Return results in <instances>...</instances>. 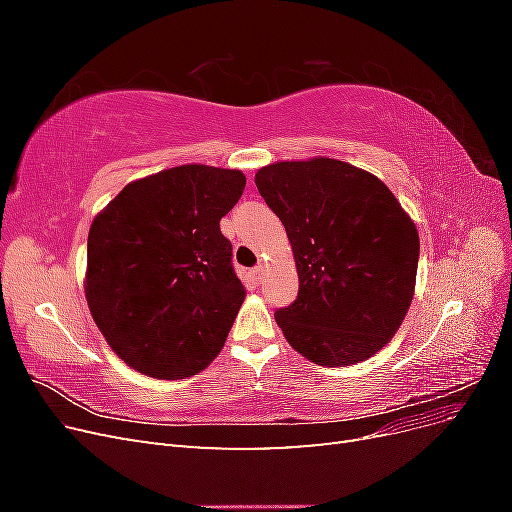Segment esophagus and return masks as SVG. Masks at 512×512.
I'll list each match as a JSON object with an SVG mask.
<instances>
[{
    "instance_id": "34e87169",
    "label": "esophagus",
    "mask_w": 512,
    "mask_h": 512,
    "mask_svg": "<svg viewBox=\"0 0 512 512\" xmlns=\"http://www.w3.org/2000/svg\"><path fill=\"white\" fill-rule=\"evenodd\" d=\"M262 275H265V265H258L252 269V280L262 282Z\"/></svg>"
}]
</instances>
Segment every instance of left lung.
Here are the masks:
<instances>
[{
    "label": "left lung",
    "mask_w": 512,
    "mask_h": 512,
    "mask_svg": "<svg viewBox=\"0 0 512 512\" xmlns=\"http://www.w3.org/2000/svg\"><path fill=\"white\" fill-rule=\"evenodd\" d=\"M254 181L297 262L299 297L275 312L288 344L324 367L374 356L414 297L421 243L410 215L376 175L333 158L275 162Z\"/></svg>",
    "instance_id": "obj_1"
}]
</instances>
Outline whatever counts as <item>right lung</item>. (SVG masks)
Here are the masks:
<instances>
[{
	"label": "right lung",
	"mask_w": 512,
	"mask_h": 512,
	"mask_svg": "<svg viewBox=\"0 0 512 512\" xmlns=\"http://www.w3.org/2000/svg\"><path fill=\"white\" fill-rule=\"evenodd\" d=\"M241 170L183 164L130 181L91 222L85 299L132 369L181 380L220 354L245 299L220 220Z\"/></svg>",
	"instance_id": "1"
}]
</instances>
